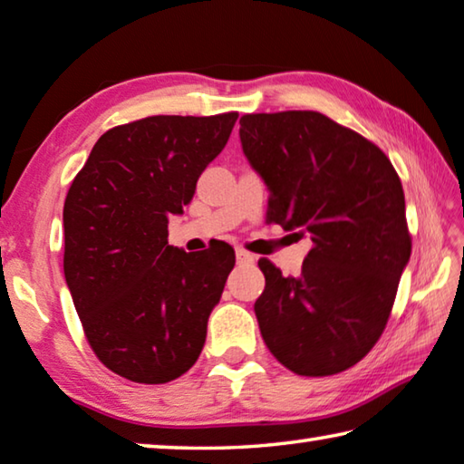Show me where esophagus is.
<instances>
[{
	"label": "esophagus",
	"mask_w": 464,
	"mask_h": 464,
	"mask_svg": "<svg viewBox=\"0 0 464 464\" xmlns=\"http://www.w3.org/2000/svg\"><path fill=\"white\" fill-rule=\"evenodd\" d=\"M235 258H237L239 264H254V256L241 247L235 249Z\"/></svg>",
	"instance_id": "obj_1"
}]
</instances>
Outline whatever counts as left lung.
I'll list each match as a JSON object with an SVG mask.
<instances>
[{
  "mask_svg": "<svg viewBox=\"0 0 464 464\" xmlns=\"http://www.w3.org/2000/svg\"><path fill=\"white\" fill-rule=\"evenodd\" d=\"M239 123L244 154L270 192L266 220L314 241L299 276L258 262L264 343L299 376L349 370L384 333L411 258L399 175L376 144L318 111Z\"/></svg>",
  "mask_w": 464,
  "mask_h": 464,
  "instance_id": "8db88e82",
  "label": "left lung"
}]
</instances>
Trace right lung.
<instances>
[{
    "mask_svg": "<svg viewBox=\"0 0 464 464\" xmlns=\"http://www.w3.org/2000/svg\"><path fill=\"white\" fill-rule=\"evenodd\" d=\"M237 113L154 115L105 131L63 204V275L101 363L165 384L200 357L206 324L235 266L231 246H169L196 181L225 149Z\"/></svg>",
    "mask_w": 464,
    "mask_h": 464,
    "instance_id": "right-lung-1",
    "label": "right lung"
}]
</instances>
